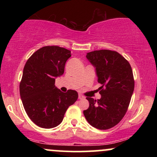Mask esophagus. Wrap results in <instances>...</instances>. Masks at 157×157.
<instances>
[{"instance_id":"34e87169","label":"esophagus","mask_w":157,"mask_h":157,"mask_svg":"<svg viewBox=\"0 0 157 157\" xmlns=\"http://www.w3.org/2000/svg\"><path fill=\"white\" fill-rule=\"evenodd\" d=\"M78 98L80 99V100H81V99H84V98H85V97L83 96V95H82V94H79V95H78Z\"/></svg>"}]
</instances>
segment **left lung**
Masks as SVG:
<instances>
[{"instance_id": "8db88e82", "label": "left lung", "mask_w": 157, "mask_h": 157, "mask_svg": "<svg viewBox=\"0 0 157 157\" xmlns=\"http://www.w3.org/2000/svg\"><path fill=\"white\" fill-rule=\"evenodd\" d=\"M86 58L94 66L101 98L86 97L89 109L83 111L86 120L100 130H107L125 116L134 89L132 68L128 61L115 51L98 50L87 53Z\"/></svg>"}]
</instances>
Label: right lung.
Segmentation results:
<instances>
[{"label": "right lung", "instance_id": "right-lung-1", "mask_svg": "<svg viewBox=\"0 0 157 157\" xmlns=\"http://www.w3.org/2000/svg\"><path fill=\"white\" fill-rule=\"evenodd\" d=\"M71 56L66 48L47 46L36 51L25 64L20 94L27 115L39 127L52 128L60 125L66 110L78 98L75 90L63 93L55 85Z\"/></svg>", "mask_w": 157, "mask_h": 157}]
</instances>
